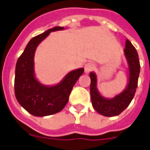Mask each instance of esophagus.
<instances>
[{"instance_id":"34e87169","label":"esophagus","mask_w":150,"mask_h":150,"mask_svg":"<svg viewBox=\"0 0 150 150\" xmlns=\"http://www.w3.org/2000/svg\"><path fill=\"white\" fill-rule=\"evenodd\" d=\"M94 69V65L91 62H88L84 66V73L85 74H89L90 72Z\"/></svg>"}]
</instances>
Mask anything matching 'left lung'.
<instances>
[{"instance_id": "1", "label": "left lung", "mask_w": 150, "mask_h": 150, "mask_svg": "<svg viewBox=\"0 0 150 150\" xmlns=\"http://www.w3.org/2000/svg\"><path fill=\"white\" fill-rule=\"evenodd\" d=\"M125 57L127 63V83L125 90L112 98H106L102 96L97 88V75L95 72L90 73L91 104L99 114L105 117H114L124 111L129 105L134 96L138 86V79L140 73V63L136 49L126 40Z\"/></svg>"}]
</instances>
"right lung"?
Returning a JSON list of instances; mask_svg holds the SVG:
<instances>
[{
  "label": "right lung",
  "instance_id": "right-lung-1",
  "mask_svg": "<svg viewBox=\"0 0 150 150\" xmlns=\"http://www.w3.org/2000/svg\"><path fill=\"white\" fill-rule=\"evenodd\" d=\"M64 27L55 26L32 38L16 66L15 95L18 103L35 117H45L60 112L69 101V94L76 81L83 74V68L69 72L59 83L45 85L38 81L34 70V55L38 45L54 31Z\"/></svg>",
  "mask_w": 150,
  "mask_h": 150
}]
</instances>
